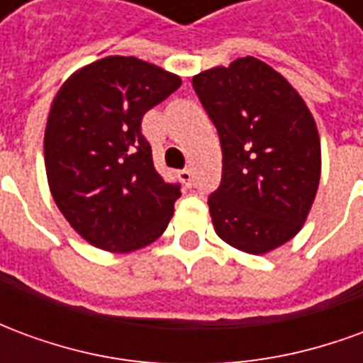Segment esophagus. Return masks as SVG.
<instances>
[{
  "instance_id": "34e87169",
  "label": "esophagus",
  "mask_w": 363,
  "mask_h": 363,
  "mask_svg": "<svg viewBox=\"0 0 363 363\" xmlns=\"http://www.w3.org/2000/svg\"><path fill=\"white\" fill-rule=\"evenodd\" d=\"M179 179H181L186 186H190V184H192V169H182L181 173H179Z\"/></svg>"
}]
</instances>
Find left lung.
Returning <instances> with one entry per match:
<instances>
[{
    "label": "left lung",
    "mask_w": 363,
    "mask_h": 363,
    "mask_svg": "<svg viewBox=\"0 0 363 363\" xmlns=\"http://www.w3.org/2000/svg\"><path fill=\"white\" fill-rule=\"evenodd\" d=\"M192 87L223 153L220 186L208 196L213 229L239 251H272L301 229L317 194L311 112L286 77L251 56L194 75Z\"/></svg>",
    "instance_id": "obj_1"
}]
</instances>
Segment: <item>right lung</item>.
Wrapping results in <instances>:
<instances>
[{"label": "right lung", "instance_id": "add662e5", "mask_svg": "<svg viewBox=\"0 0 363 363\" xmlns=\"http://www.w3.org/2000/svg\"><path fill=\"white\" fill-rule=\"evenodd\" d=\"M179 87V75L108 56L75 72L54 96L44 132L52 198L99 249H142L173 218L181 184L155 171L142 118Z\"/></svg>", "mask_w": 363, "mask_h": 363}]
</instances>
